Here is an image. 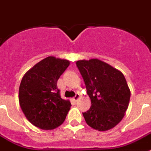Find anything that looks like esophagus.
I'll return each instance as SVG.
<instances>
[{"label":"esophagus","mask_w":151,"mask_h":151,"mask_svg":"<svg viewBox=\"0 0 151 151\" xmlns=\"http://www.w3.org/2000/svg\"><path fill=\"white\" fill-rule=\"evenodd\" d=\"M80 97H81V94H80V93H76V95H75V97H73V101H75V102H77Z\"/></svg>","instance_id":"34e87169"}]
</instances>
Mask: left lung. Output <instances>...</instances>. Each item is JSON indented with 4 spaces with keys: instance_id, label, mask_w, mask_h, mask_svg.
<instances>
[{
    "instance_id": "obj_1",
    "label": "left lung",
    "mask_w": 151,
    "mask_h": 151,
    "mask_svg": "<svg viewBox=\"0 0 151 151\" xmlns=\"http://www.w3.org/2000/svg\"><path fill=\"white\" fill-rule=\"evenodd\" d=\"M91 98V108L83 113L91 127L105 131L121 122L130 98L124 76L120 70L98 59L77 61Z\"/></svg>"
}]
</instances>
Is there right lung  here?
<instances>
[{"label": "right lung", "mask_w": 151, "mask_h": 151, "mask_svg": "<svg viewBox=\"0 0 151 151\" xmlns=\"http://www.w3.org/2000/svg\"><path fill=\"white\" fill-rule=\"evenodd\" d=\"M69 65V60L50 56L35 64L23 77L19 103L27 119L37 127L52 130L65 120L71 104L62 99L57 83Z\"/></svg>", "instance_id": "right-lung-1"}]
</instances>
